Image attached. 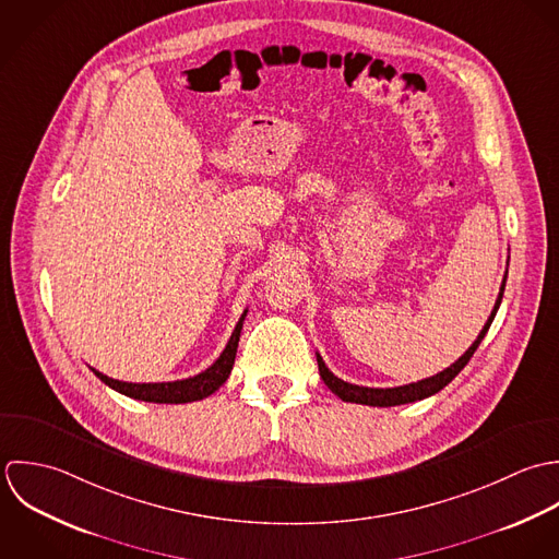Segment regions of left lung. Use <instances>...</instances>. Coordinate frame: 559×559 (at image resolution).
<instances>
[{
	"label": "left lung",
	"mask_w": 559,
	"mask_h": 559,
	"mask_svg": "<svg viewBox=\"0 0 559 559\" xmlns=\"http://www.w3.org/2000/svg\"><path fill=\"white\" fill-rule=\"evenodd\" d=\"M503 289H506V276H503V283H501V289H499L495 309H492L488 322L484 324L481 333L477 335V338L473 341V345H471L453 365H449L447 369H443V371L437 373V376H432V378H426V380H419V382H413V384H404V386H393V389L358 386V384H349V382L336 378L335 373L326 367L324 358L318 354L320 376H322L324 384L335 393L336 397H341L343 402H352V404H367V406L386 408V406H400V404H411V402H417V400H426V397L439 393L443 386H447V384L464 369V365L471 360V356L475 354L477 345L481 343V338L488 333V329H490V324H492V320H495V316H497V309H499L501 298H503Z\"/></svg>",
	"instance_id": "obj_1"
}]
</instances>
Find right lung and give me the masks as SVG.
Listing matches in <instances>:
<instances>
[{"mask_svg":"<svg viewBox=\"0 0 559 559\" xmlns=\"http://www.w3.org/2000/svg\"><path fill=\"white\" fill-rule=\"evenodd\" d=\"M248 311L241 313L233 335L228 338L223 354L218 356V360L207 367L205 371H201L199 376L186 378V380H175V382H122V380H114L108 378L106 373L93 369V373L106 382L110 389L140 400V402H155V404H186V402H199L203 397H210L214 391H218L226 382L233 362H235V354H237V343H239V335H241V326H243V318Z\"/></svg>","mask_w":559,"mask_h":559,"instance_id":"add662e5","label":"right lung"}]
</instances>
